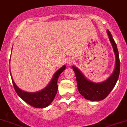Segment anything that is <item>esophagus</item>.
Wrapping results in <instances>:
<instances>
[{"label": "esophagus", "instance_id": "34e87169", "mask_svg": "<svg viewBox=\"0 0 127 127\" xmlns=\"http://www.w3.org/2000/svg\"><path fill=\"white\" fill-rule=\"evenodd\" d=\"M72 61H73V59H67V64H72Z\"/></svg>", "mask_w": 127, "mask_h": 127}]
</instances>
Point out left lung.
Segmentation results:
<instances>
[{
  "instance_id": "8db88e82",
  "label": "left lung",
  "mask_w": 127,
  "mask_h": 127,
  "mask_svg": "<svg viewBox=\"0 0 127 127\" xmlns=\"http://www.w3.org/2000/svg\"><path fill=\"white\" fill-rule=\"evenodd\" d=\"M107 33L112 45L116 59L115 69L110 77L103 82L95 83L85 77L84 74L77 67H72L77 79L78 91L85 99L90 101H101L106 98L115 87L120 75V62L117 44L109 30H107Z\"/></svg>"
}]
</instances>
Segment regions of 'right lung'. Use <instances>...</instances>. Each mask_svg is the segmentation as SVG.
<instances>
[{
    "label": "right lung",
    "mask_w": 127,
    "mask_h": 127,
    "mask_svg": "<svg viewBox=\"0 0 127 127\" xmlns=\"http://www.w3.org/2000/svg\"><path fill=\"white\" fill-rule=\"evenodd\" d=\"M65 68L66 66L64 65L60 69L58 70L55 73L52 79L47 86L38 92L28 93L21 90L16 86L11 77L14 88L17 95L30 105L38 108H43L47 107L52 103L57 95L58 90V79L60 74L65 69Z\"/></svg>",
    "instance_id": "add662e5"
}]
</instances>
